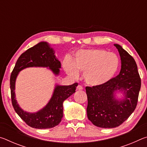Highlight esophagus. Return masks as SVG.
I'll return each mask as SVG.
<instances>
[{"instance_id":"esophagus-1","label":"esophagus","mask_w":147,"mask_h":147,"mask_svg":"<svg viewBox=\"0 0 147 147\" xmlns=\"http://www.w3.org/2000/svg\"><path fill=\"white\" fill-rule=\"evenodd\" d=\"M76 89H77V90H82L83 88H82V86H81L80 85H78V86H77Z\"/></svg>"}]
</instances>
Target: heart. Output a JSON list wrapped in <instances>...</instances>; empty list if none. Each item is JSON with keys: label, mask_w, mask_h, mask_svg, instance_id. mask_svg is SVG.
Masks as SVG:
<instances>
[{"label": "heart", "mask_w": 147, "mask_h": 147, "mask_svg": "<svg viewBox=\"0 0 147 147\" xmlns=\"http://www.w3.org/2000/svg\"><path fill=\"white\" fill-rule=\"evenodd\" d=\"M120 60L115 54L108 53L103 49L82 50L76 54L73 61L65 58L63 67L72 78L83 73V78L88 85L98 87L105 85L117 73Z\"/></svg>", "instance_id": "1"}]
</instances>
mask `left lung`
I'll list each match as a JSON object with an SVG mask.
<instances>
[{
  "mask_svg": "<svg viewBox=\"0 0 147 147\" xmlns=\"http://www.w3.org/2000/svg\"><path fill=\"white\" fill-rule=\"evenodd\" d=\"M114 45L121 57L120 73L105 85L86 88L88 119L94 125L104 128L119 126L131 115L136 108L141 88L136 61L121 45ZM119 94H121V98Z\"/></svg>",
  "mask_w": 147,
  "mask_h": 147,
  "instance_id": "left-lung-1",
  "label": "left lung"
}]
</instances>
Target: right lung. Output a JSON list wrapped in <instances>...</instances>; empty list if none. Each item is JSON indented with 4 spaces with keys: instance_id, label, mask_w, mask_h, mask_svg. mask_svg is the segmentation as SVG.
<instances>
[{
    "instance_id": "add662e5",
    "label": "right lung",
    "mask_w": 147,
    "mask_h": 147,
    "mask_svg": "<svg viewBox=\"0 0 147 147\" xmlns=\"http://www.w3.org/2000/svg\"><path fill=\"white\" fill-rule=\"evenodd\" d=\"M28 67H47L55 76L59 75L61 63L49 43L39 42L19 56L10 76V89L12 105L15 111L28 126L37 129L53 128L61 122L63 115V102L75 93L78 84L74 83L70 86L56 84L48 103L36 112H28L23 110L17 103L15 90L19 72Z\"/></svg>"
}]
</instances>
